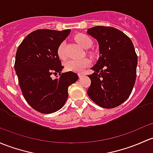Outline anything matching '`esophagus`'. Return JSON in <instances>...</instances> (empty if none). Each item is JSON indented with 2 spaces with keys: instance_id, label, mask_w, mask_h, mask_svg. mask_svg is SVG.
<instances>
[{
  "instance_id": "1",
  "label": "esophagus",
  "mask_w": 153,
  "mask_h": 153,
  "mask_svg": "<svg viewBox=\"0 0 153 153\" xmlns=\"http://www.w3.org/2000/svg\"><path fill=\"white\" fill-rule=\"evenodd\" d=\"M84 74H83V73H78V77H79L80 78H83V76H84Z\"/></svg>"
}]
</instances>
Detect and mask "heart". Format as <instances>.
Returning a JSON list of instances; mask_svg holds the SVG:
<instances>
[{"mask_svg":"<svg viewBox=\"0 0 153 153\" xmlns=\"http://www.w3.org/2000/svg\"><path fill=\"white\" fill-rule=\"evenodd\" d=\"M75 40L77 42L85 49L91 48L93 44L91 39L89 36L83 33H80L75 36ZM65 42L63 41L59 44L57 48V54L61 59H64L66 58V51H65ZM89 60L86 58L81 59H70L67 61L64 64V67L67 71L81 72L86 67L89 65Z\"/></svg>","mask_w":153,"mask_h":153,"instance_id":"obj_1","label":"heart"}]
</instances>
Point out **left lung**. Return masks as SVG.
<instances>
[{
  "label": "left lung",
  "mask_w": 153,
  "mask_h": 153,
  "mask_svg": "<svg viewBox=\"0 0 153 153\" xmlns=\"http://www.w3.org/2000/svg\"><path fill=\"white\" fill-rule=\"evenodd\" d=\"M87 33L97 39L100 48L99 59L91 68L94 72L88 75V95L100 107H117L128 99L136 82L134 46L126 34L113 27H92Z\"/></svg>",
  "instance_id": "1"
}]
</instances>
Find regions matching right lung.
<instances>
[{"label": "right lung", "instance_id": "1", "mask_svg": "<svg viewBox=\"0 0 153 153\" xmlns=\"http://www.w3.org/2000/svg\"><path fill=\"white\" fill-rule=\"evenodd\" d=\"M70 33L39 29L30 33L17 48L14 70L23 97L34 110L51 114L63 107L68 97V87L78 81L73 72L61 73L64 68L57 48ZM59 73L53 79L52 75Z\"/></svg>", "mask_w": 153, "mask_h": 153}]
</instances>
